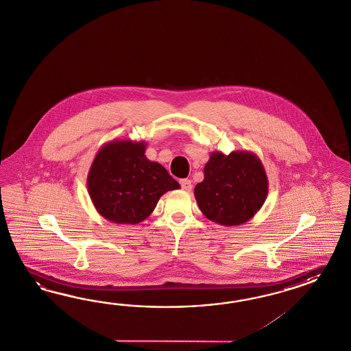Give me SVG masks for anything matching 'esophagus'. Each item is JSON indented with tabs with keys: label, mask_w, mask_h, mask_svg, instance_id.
<instances>
[{
	"label": "esophagus",
	"mask_w": 351,
	"mask_h": 351,
	"mask_svg": "<svg viewBox=\"0 0 351 351\" xmlns=\"http://www.w3.org/2000/svg\"><path fill=\"white\" fill-rule=\"evenodd\" d=\"M180 185H181L182 190H185V191H191V189H193V184H191V181L188 179L180 180Z\"/></svg>",
	"instance_id": "1"
}]
</instances>
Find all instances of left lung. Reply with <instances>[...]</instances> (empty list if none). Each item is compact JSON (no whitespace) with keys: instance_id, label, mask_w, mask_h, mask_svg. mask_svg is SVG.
I'll return each mask as SVG.
<instances>
[{"instance_id":"obj_1","label":"left lung","mask_w":351,"mask_h":351,"mask_svg":"<svg viewBox=\"0 0 351 351\" xmlns=\"http://www.w3.org/2000/svg\"><path fill=\"white\" fill-rule=\"evenodd\" d=\"M269 181L264 165L250 151L210 154L204 180L194 195L202 213L221 226L248 222L265 203Z\"/></svg>"}]
</instances>
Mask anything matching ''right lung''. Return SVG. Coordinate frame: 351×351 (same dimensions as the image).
Instances as JSON below:
<instances>
[{"label":"right lung","mask_w":351,"mask_h":351,"mask_svg":"<svg viewBox=\"0 0 351 351\" xmlns=\"http://www.w3.org/2000/svg\"><path fill=\"white\" fill-rule=\"evenodd\" d=\"M143 141L114 139L95 156L87 189L97 213L118 224H137L152 213L166 191L179 182L145 157Z\"/></svg>","instance_id":"obj_1"}]
</instances>
